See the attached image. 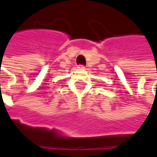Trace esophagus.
<instances>
[{
  "label": "esophagus",
  "mask_w": 157,
  "mask_h": 157,
  "mask_svg": "<svg viewBox=\"0 0 157 157\" xmlns=\"http://www.w3.org/2000/svg\"><path fill=\"white\" fill-rule=\"evenodd\" d=\"M78 69H85V66L82 65V64H79V65H78Z\"/></svg>",
  "instance_id": "esophagus-1"
}]
</instances>
